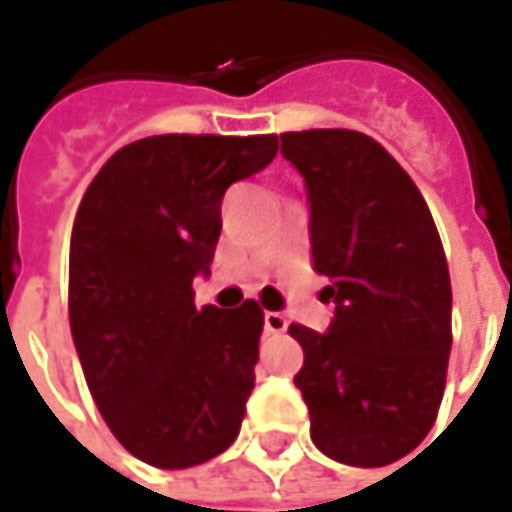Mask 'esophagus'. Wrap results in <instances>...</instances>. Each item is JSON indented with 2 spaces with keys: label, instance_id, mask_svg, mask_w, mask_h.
Instances as JSON below:
<instances>
[{
  "label": "esophagus",
  "instance_id": "34e87169",
  "mask_svg": "<svg viewBox=\"0 0 512 512\" xmlns=\"http://www.w3.org/2000/svg\"><path fill=\"white\" fill-rule=\"evenodd\" d=\"M265 330L267 333H285L287 330L285 313H265Z\"/></svg>",
  "mask_w": 512,
  "mask_h": 512
}]
</instances>
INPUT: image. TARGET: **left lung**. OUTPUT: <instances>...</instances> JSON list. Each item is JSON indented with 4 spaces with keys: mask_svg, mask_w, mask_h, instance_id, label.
Returning a JSON list of instances; mask_svg holds the SVG:
<instances>
[{
    "mask_svg": "<svg viewBox=\"0 0 512 512\" xmlns=\"http://www.w3.org/2000/svg\"><path fill=\"white\" fill-rule=\"evenodd\" d=\"M302 173L310 256L330 279L325 333L290 325L310 439L336 462L384 467L436 422L450 359V273L419 187L359 130L282 133Z\"/></svg>",
    "mask_w": 512,
    "mask_h": 512,
    "instance_id": "left-lung-1",
    "label": "left lung"
}]
</instances>
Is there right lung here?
I'll return each mask as SVG.
<instances>
[{
  "instance_id": "add662e5",
  "label": "right lung",
  "mask_w": 512,
  "mask_h": 512,
  "mask_svg": "<svg viewBox=\"0 0 512 512\" xmlns=\"http://www.w3.org/2000/svg\"><path fill=\"white\" fill-rule=\"evenodd\" d=\"M276 136H148L116 150L70 236V333L90 396L139 462L185 470L239 436L265 313L193 305L222 199L265 170Z\"/></svg>"
}]
</instances>
